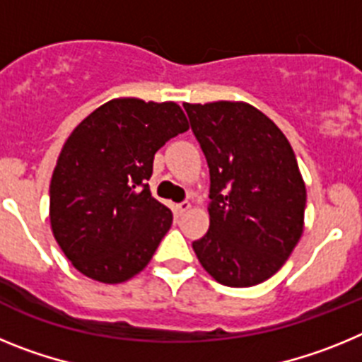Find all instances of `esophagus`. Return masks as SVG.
<instances>
[{
  "label": "esophagus",
  "instance_id": "1",
  "mask_svg": "<svg viewBox=\"0 0 362 362\" xmlns=\"http://www.w3.org/2000/svg\"><path fill=\"white\" fill-rule=\"evenodd\" d=\"M190 206H192V204L188 203V201H183V203L175 204V210H177L179 216H183V214H187L188 210H190Z\"/></svg>",
  "mask_w": 362,
  "mask_h": 362
}]
</instances>
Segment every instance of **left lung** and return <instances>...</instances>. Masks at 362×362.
I'll return each mask as SVG.
<instances>
[{
    "instance_id": "1",
    "label": "left lung",
    "mask_w": 362,
    "mask_h": 362,
    "mask_svg": "<svg viewBox=\"0 0 362 362\" xmlns=\"http://www.w3.org/2000/svg\"><path fill=\"white\" fill-rule=\"evenodd\" d=\"M210 168V228L192 243L217 283L270 279L305 230L306 187L274 121L245 101L183 103Z\"/></svg>"
}]
</instances>
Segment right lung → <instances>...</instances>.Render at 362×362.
<instances>
[{
  "label": "right lung",
  "instance_id": "add662e5",
  "mask_svg": "<svg viewBox=\"0 0 362 362\" xmlns=\"http://www.w3.org/2000/svg\"><path fill=\"white\" fill-rule=\"evenodd\" d=\"M188 130L183 108L116 98L72 130L50 181V228L72 267L105 284L137 276L172 226L152 197L153 156Z\"/></svg>",
  "mask_w": 362,
  "mask_h": 362
}]
</instances>
